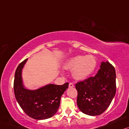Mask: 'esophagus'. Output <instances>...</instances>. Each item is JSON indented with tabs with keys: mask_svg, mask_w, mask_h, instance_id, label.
<instances>
[{
	"mask_svg": "<svg viewBox=\"0 0 129 129\" xmlns=\"http://www.w3.org/2000/svg\"><path fill=\"white\" fill-rule=\"evenodd\" d=\"M74 84L72 83V82H70V83L69 84V87H70V88H73V87H74Z\"/></svg>",
	"mask_w": 129,
	"mask_h": 129,
	"instance_id": "1",
	"label": "esophagus"
}]
</instances>
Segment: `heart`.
I'll list each match as a JSON object with an SVG mask.
<instances>
[{"label":"heart","mask_w":129,"mask_h":129,"mask_svg":"<svg viewBox=\"0 0 129 129\" xmlns=\"http://www.w3.org/2000/svg\"><path fill=\"white\" fill-rule=\"evenodd\" d=\"M97 66V61L92 55H78L67 62L64 68L72 70V75L75 80H81L86 78L93 73Z\"/></svg>","instance_id":"heart-1"}]
</instances>
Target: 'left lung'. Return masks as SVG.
Masks as SVG:
<instances>
[{
  "instance_id": "8db88e82",
  "label": "left lung",
  "mask_w": 129,
  "mask_h": 129,
  "mask_svg": "<svg viewBox=\"0 0 129 129\" xmlns=\"http://www.w3.org/2000/svg\"><path fill=\"white\" fill-rule=\"evenodd\" d=\"M100 67L95 76L75 84L77 106L82 113L90 116H98L104 112L116 91L114 67L109 62H103Z\"/></svg>"
}]
</instances>
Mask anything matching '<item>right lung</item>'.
I'll use <instances>...</instances> for the list:
<instances>
[{"instance_id":"1","label":"right lung","mask_w":129,"mask_h":129,"mask_svg":"<svg viewBox=\"0 0 129 129\" xmlns=\"http://www.w3.org/2000/svg\"><path fill=\"white\" fill-rule=\"evenodd\" d=\"M27 59L17 67L13 90L17 102L23 111L30 117L44 120L52 117L58 111L61 97L68 87V82L58 85L49 84L37 90H29L22 85V69Z\"/></svg>"}]
</instances>
